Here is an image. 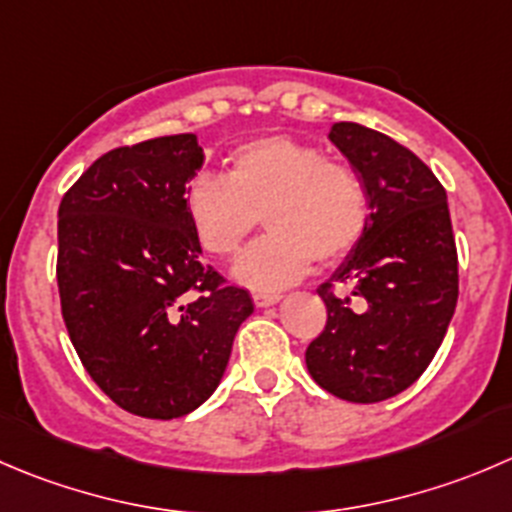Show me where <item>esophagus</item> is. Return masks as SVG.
<instances>
[{
	"label": "esophagus",
	"mask_w": 512,
	"mask_h": 512,
	"mask_svg": "<svg viewBox=\"0 0 512 512\" xmlns=\"http://www.w3.org/2000/svg\"><path fill=\"white\" fill-rule=\"evenodd\" d=\"M252 300H255L257 307H270V305H275V302H280L282 295H275V292H255V295H252Z\"/></svg>",
	"instance_id": "esophagus-1"
}]
</instances>
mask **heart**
Wrapping results in <instances>:
<instances>
[{
	"instance_id": "obj_1",
	"label": "heart",
	"mask_w": 512,
	"mask_h": 512,
	"mask_svg": "<svg viewBox=\"0 0 512 512\" xmlns=\"http://www.w3.org/2000/svg\"><path fill=\"white\" fill-rule=\"evenodd\" d=\"M195 240L212 257H232L265 215L270 235L237 257L232 275L260 292L290 287L315 257L342 260L362 240L370 200L360 175L320 147L290 135L245 142L227 157V177L197 175L185 190Z\"/></svg>"
}]
</instances>
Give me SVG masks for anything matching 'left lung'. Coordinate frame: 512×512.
I'll return each mask as SVG.
<instances>
[{
	"instance_id": "1",
	"label": "left lung",
	"mask_w": 512,
	"mask_h": 512,
	"mask_svg": "<svg viewBox=\"0 0 512 512\" xmlns=\"http://www.w3.org/2000/svg\"><path fill=\"white\" fill-rule=\"evenodd\" d=\"M330 142L360 175L370 200L362 240L317 287L325 330L305 362L322 390L350 403L403 393L438 352L458 305V250L448 195L418 155L382 132L335 122ZM350 284L362 308L331 287Z\"/></svg>"
}]
</instances>
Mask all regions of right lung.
<instances>
[{
	"mask_svg": "<svg viewBox=\"0 0 512 512\" xmlns=\"http://www.w3.org/2000/svg\"><path fill=\"white\" fill-rule=\"evenodd\" d=\"M195 135L117 147L59 205L57 285L69 340L109 400L172 420L217 390L250 292L225 285L185 215Z\"/></svg>",
	"mask_w": 512,
	"mask_h": 512,
	"instance_id": "add662e5",
	"label": "right lung"
}]
</instances>
